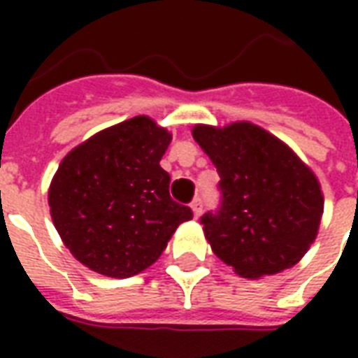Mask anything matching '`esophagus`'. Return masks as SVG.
Instances as JSON below:
<instances>
[{"instance_id": "34e87169", "label": "esophagus", "mask_w": 358, "mask_h": 358, "mask_svg": "<svg viewBox=\"0 0 358 358\" xmlns=\"http://www.w3.org/2000/svg\"><path fill=\"white\" fill-rule=\"evenodd\" d=\"M191 210H193V215H195V217H201V213H202V201H201V199H195V201L191 202Z\"/></svg>"}]
</instances>
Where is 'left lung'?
<instances>
[{
	"label": "left lung",
	"instance_id": "left-lung-1",
	"mask_svg": "<svg viewBox=\"0 0 358 358\" xmlns=\"http://www.w3.org/2000/svg\"><path fill=\"white\" fill-rule=\"evenodd\" d=\"M193 137L217 169L221 204L201 217L217 258L241 277L295 266L316 239L320 182L292 148L250 122L195 126Z\"/></svg>",
	"mask_w": 358,
	"mask_h": 358
}]
</instances>
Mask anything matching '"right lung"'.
<instances>
[{"label":"right lung","mask_w":358,"mask_h":358,"mask_svg":"<svg viewBox=\"0 0 358 358\" xmlns=\"http://www.w3.org/2000/svg\"><path fill=\"white\" fill-rule=\"evenodd\" d=\"M171 139L139 115L64 156L48 202L59 236L83 266L113 278L137 275L193 219L189 206L171 199V176L159 165Z\"/></svg>","instance_id":"1"}]
</instances>
